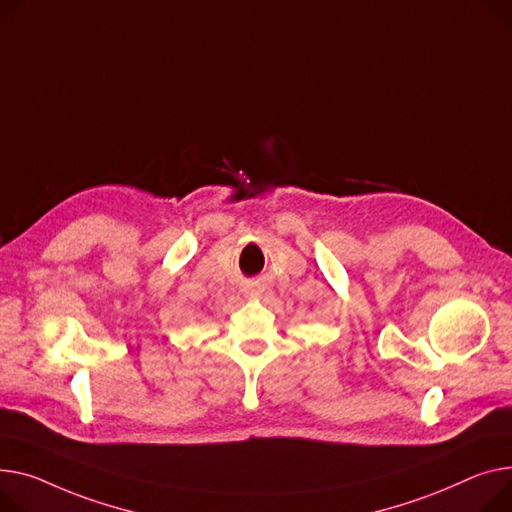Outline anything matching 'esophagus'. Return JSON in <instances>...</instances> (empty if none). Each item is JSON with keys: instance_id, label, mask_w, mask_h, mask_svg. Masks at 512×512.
I'll list each match as a JSON object with an SVG mask.
<instances>
[{"instance_id": "1", "label": "esophagus", "mask_w": 512, "mask_h": 512, "mask_svg": "<svg viewBox=\"0 0 512 512\" xmlns=\"http://www.w3.org/2000/svg\"><path fill=\"white\" fill-rule=\"evenodd\" d=\"M261 290H263V288H261V284H259V282H253V284H249V286H247V294H251V296H259V294H261Z\"/></svg>"}]
</instances>
